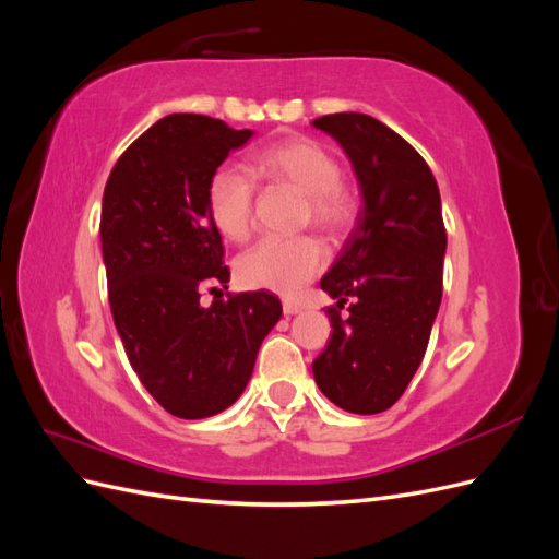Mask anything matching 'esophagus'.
Segmentation results:
<instances>
[{
  "label": "esophagus",
  "instance_id": "esophagus-1",
  "mask_svg": "<svg viewBox=\"0 0 559 559\" xmlns=\"http://www.w3.org/2000/svg\"><path fill=\"white\" fill-rule=\"evenodd\" d=\"M282 310H284L286 317H292V314H298L302 310V306H300V302H296V300H284L282 302Z\"/></svg>",
  "mask_w": 559,
  "mask_h": 559
}]
</instances>
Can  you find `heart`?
<instances>
[{"label":"heart","instance_id":"b5f03b06","mask_svg":"<svg viewBox=\"0 0 559 559\" xmlns=\"http://www.w3.org/2000/svg\"><path fill=\"white\" fill-rule=\"evenodd\" d=\"M251 173L267 183H284L302 193V224H312L326 238H341L357 222L359 202L341 179L343 167L319 140L294 134L259 148ZM257 186L238 167L222 165L205 183V210L214 230L230 242H245L251 233ZM326 261L319 240L302 235L294 240H261L235 263V275L247 289L296 294Z\"/></svg>","mask_w":559,"mask_h":559}]
</instances>
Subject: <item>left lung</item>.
Returning <instances> with one entry per match:
<instances>
[{"label":"left lung","mask_w":559,"mask_h":559,"mask_svg":"<svg viewBox=\"0 0 559 559\" xmlns=\"http://www.w3.org/2000/svg\"><path fill=\"white\" fill-rule=\"evenodd\" d=\"M312 126L345 148L364 195L357 226L321 277L337 302L326 308L333 333L312 373L337 408L376 415L403 396L441 306V193L427 160L378 118L343 111ZM347 299L350 314L343 318Z\"/></svg>","instance_id":"left-lung-1"}]
</instances>
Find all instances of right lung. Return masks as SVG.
Here are the masks:
<instances>
[{
    "label": "right lung",
    "mask_w": 559,
    "mask_h": 559,
    "mask_svg": "<svg viewBox=\"0 0 559 559\" xmlns=\"http://www.w3.org/2000/svg\"><path fill=\"white\" fill-rule=\"evenodd\" d=\"M251 130L202 114H170L116 160L99 238L114 324L134 373L181 419L226 411L251 378L282 302L267 292L226 294L230 270L205 210V183ZM215 294L207 309L199 302Z\"/></svg>",
    "instance_id": "right-lung-1"
}]
</instances>
